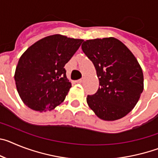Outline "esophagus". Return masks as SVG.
<instances>
[{
	"label": "esophagus",
	"mask_w": 158,
	"mask_h": 158,
	"mask_svg": "<svg viewBox=\"0 0 158 158\" xmlns=\"http://www.w3.org/2000/svg\"><path fill=\"white\" fill-rule=\"evenodd\" d=\"M84 81V78H81V79H79V80L77 81V83L78 84H81L82 82Z\"/></svg>",
	"instance_id": "esophagus-1"
}]
</instances>
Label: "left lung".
I'll return each mask as SVG.
<instances>
[{
    "mask_svg": "<svg viewBox=\"0 0 158 158\" xmlns=\"http://www.w3.org/2000/svg\"><path fill=\"white\" fill-rule=\"evenodd\" d=\"M81 49L93 62L100 85L94 95L87 96L89 107L105 121L127 115L144 89L143 73L135 55L113 37L86 40Z\"/></svg>",
    "mask_w": 158,
    "mask_h": 158,
    "instance_id": "1",
    "label": "left lung"
}]
</instances>
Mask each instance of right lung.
Masks as SVG:
<instances>
[{
	"mask_svg": "<svg viewBox=\"0 0 158 158\" xmlns=\"http://www.w3.org/2000/svg\"><path fill=\"white\" fill-rule=\"evenodd\" d=\"M82 42L57 34L43 38L26 50L14 75L25 105L43 112L54 109L64 101L71 88L64 66Z\"/></svg>",
	"mask_w": 158,
	"mask_h": 158,
	"instance_id": "obj_1",
	"label": "right lung"
}]
</instances>
